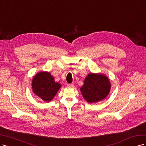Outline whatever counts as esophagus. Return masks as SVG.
Wrapping results in <instances>:
<instances>
[{
	"label": "esophagus",
	"mask_w": 146,
	"mask_h": 146,
	"mask_svg": "<svg viewBox=\"0 0 146 146\" xmlns=\"http://www.w3.org/2000/svg\"><path fill=\"white\" fill-rule=\"evenodd\" d=\"M67 86H68V87H72V88H73V87H74L73 84H67Z\"/></svg>",
	"instance_id": "1"
}]
</instances>
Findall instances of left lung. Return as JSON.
Returning <instances> with one entry per match:
<instances>
[{
  "label": "left lung",
  "mask_w": 146,
  "mask_h": 146,
  "mask_svg": "<svg viewBox=\"0 0 146 146\" xmlns=\"http://www.w3.org/2000/svg\"><path fill=\"white\" fill-rule=\"evenodd\" d=\"M110 88L109 79L106 75L89 73L80 90L87 102L95 103L105 99L109 95Z\"/></svg>",
  "instance_id": "8db88e82"
}]
</instances>
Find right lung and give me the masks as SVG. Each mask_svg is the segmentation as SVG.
I'll return each mask as SVG.
<instances>
[{"mask_svg":"<svg viewBox=\"0 0 146 146\" xmlns=\"http://www.w3.org/2000/svg\"><path fill=\"white\" fill-rule=\"evenodd\" d=\"M60 84L54 81L49 72L37 73L32 80V88L34 93L45 102H49L59 90Z\"/></svg>","mask_w":146,"mask_h":146,"instance_id":"add662e5","label":"right lung"}]
</instances>
